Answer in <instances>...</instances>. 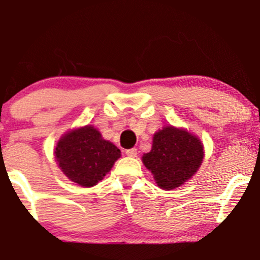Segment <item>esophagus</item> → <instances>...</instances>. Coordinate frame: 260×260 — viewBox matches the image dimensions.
I'll list each match as a JSON object with an SVG mask.
<instances>
[{"label": "esophagus", "instance_id": "1", "mask_svg": "<svg viewBox=\"0 0 260 260\" xmlns=\"http://www.w3.org/2000/svg\"><path fill=\"white\" fill-rule=\"evenodd\" d=\"M126 154L128 157H137V149L126 150Z\"/></svg>", "mask_w": 260, "mask_h": 260}]
</instances>
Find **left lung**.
Listing matches in <instances>:
<instances>
[{
    "mask_svg": "<svg viewBox=\"0 0 260 260\" xmlns=\"http://www.w3.org/2000/svg\"><path fill=\"white\" fill-rule=\"evenodd\" d=\"M204 147L198 138L183 128L167 126L154 133L152 149L143 156V163L152 173L160 188L170 190L198 172Z\"/></svg>",
    "mask_w": 260,
    "mask_h": 260,
    "instance_id": "8db88e82",
    "label": "left lung"
}]
</instances>
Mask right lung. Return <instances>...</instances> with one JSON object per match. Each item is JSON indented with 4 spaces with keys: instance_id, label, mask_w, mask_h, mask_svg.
I'll use <instances>...</instances> for the list:
<instances>
[{
    "instance_id": "obj_1",
    "label": "right lung",
    "mask_w": 260,
    "mask_h": 260,
    "mask_svg": "<svg viewBox=\"0 0 260 260\" xmlns=\"http://www.w3.org/2000/svg\"><path fill=\"white\" fill-rule=\"evenodd\" d=\"M120 156V149L104 140L93 126L70 131L55 147V158L62 173L83 187H92L103 180Z\"/></svg>"
}]
</instances>
